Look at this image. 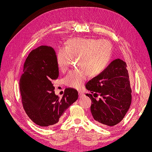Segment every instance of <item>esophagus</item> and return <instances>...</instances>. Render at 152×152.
<instances>
[{"label": "esophagus", "mask_w": 152, "mask_h": 152, "mask_svg": "<svg viewBox=\"0 0 152 152\" xmlns=\"http://www.w3.org/2000/svg\"><path fill=\"white\" fill-rule=\"evenodd\" d=\"M78 94H79V98H80V97H83V96H84V94H83L82 92H80V91H79V92H78Z\"/></svg>", "instance_id": "obj_1"}]
</instances>
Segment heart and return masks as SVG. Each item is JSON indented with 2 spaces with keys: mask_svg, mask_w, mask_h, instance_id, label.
Here are the masks:
<instances>
[{
  "mask_svg": "<svg viewBox=\"0 0 152 152\" xmlns=\"http://www.w3.org/2000/svg\"><path fill=\"white\" fill-rule=\"evenodd\" d=\"M112 47L105 39L74 38L65 47H60L57 54V64L63 73L67 71L72 58H77L79 69L71 71L65 77V84L74 89H80L88 75H99L108 66Z\"/></svg>",
  "mask_w": 152,
  "mask_h": 152,
  "instance_id": "1",
  "label": "heart"
}]
</instances>
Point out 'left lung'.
Segmentation results:
<instances>
[{
    "instance_id": "8db88e82",
    "label": "left lung",
    "mask_w": 152,
    "mask_h": 152,
    "mask_svg": "<svg viewBox=\"0 0 152 152\" xmlns=\"http://www.w3.org/2000/svg\"><path fill=\"white\" fill-rule=\"evenodd\" d=\"M126 67L123 60L116 59L86 85L91 92L86 95L92 101L91 113L99 124L113 126L118 124L130 107L132 91ZM97 95L102 99L96 100Z\"/></svg>"
}]
</instances>
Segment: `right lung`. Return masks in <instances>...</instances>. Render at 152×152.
Segmentation results:
<instances>
[{
	"mask_svg": "<svg viewBox=\"0 0 152 152\" xmlns=\"http://www.w3.org/2000/svg\"><path fill=\"white\" fill-rule=\"evenodd\" d=\"M58 75L57 55L52 47L41 45L29 53L20 77V90L26 113L40 126L57 124L78 98L77 91L73 88L65 89L61 99L55 95L53 81Z\"/></svg>",
	"mask_w": 152,
	"mask_h": 152,
	"instance_id": "add662e5",
	"label": "right lung"
}]
</instances>
